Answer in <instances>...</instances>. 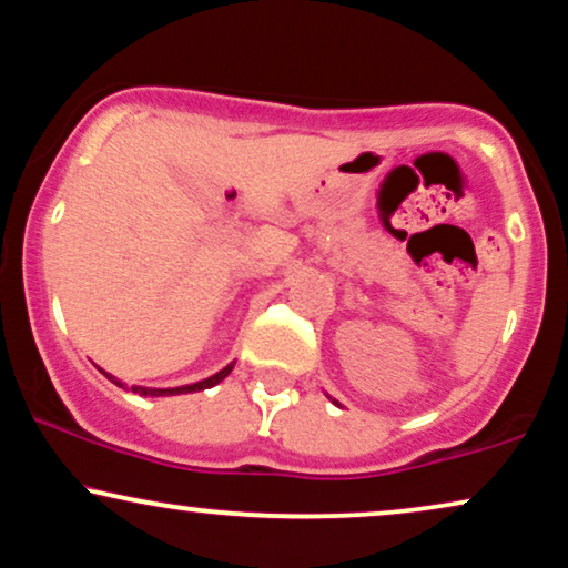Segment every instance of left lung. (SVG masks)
I'll list each match as a JSON object with an SVG mask.
<instances>
[{"label": "left lung", "mask_w": 568, "mask_h": 568, "mask_svg": "<svg viewBox=\"0 0 568 568\" xmlns=\"http://www.w3.org/2000/svg\"><path fill=\"white\" fill-rule=\"evenodd\" d=\"M327 398H329V396H327ZM329 400H333V404H335V406H341V404H337V400H335V398H329Z\"/></svg>", "instance_id": "1"}]
</instances>
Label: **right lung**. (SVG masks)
I'll return each mask as SVG.
<instances>
[{
    "label": "right lung",
    "instance_id": "obj_1",
    "mask_svg": "<svg viewBox=\"0 0 568 568\" xmlns=\"http://www.w3.org/2000/svg\"><path fill=\"white\" fill-rule=\"evenodd\" d=\"M233 367H235V362L227 364V367H222L217 375H212V377H206V379H199V383H191V385H178V387H143V385H131V387H128L123 379H118L114 375H110V372L102 369V375L106 379H112V383L118 385V387H125V390L139 393V396H143V398H149V396L162 398V396H183V393H199V390H206V387H214L217 383H222V379H225L227 375H231Z\"/></svg>",
    "mask_w": 568,
    "mask_h": 568
}]
</instances>
